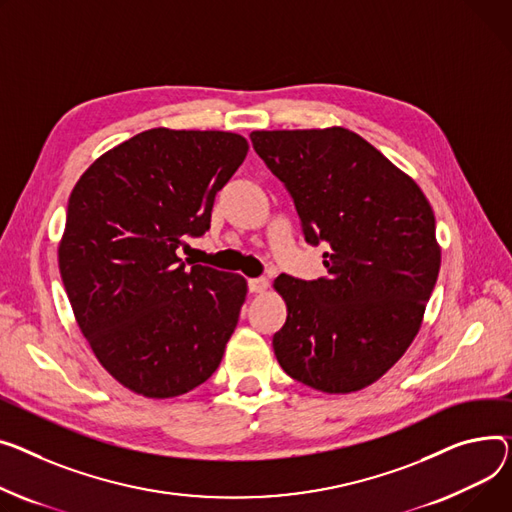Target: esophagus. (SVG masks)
Instances as JSON below:
<instances>
[{
	"label": "esophagus",
	"mask_w": 512,
	"mask_h": 512,
	"mask_svg": "<svg viewBox=\"0 0 512 512\" xmlns=\"http://www.w3.org/2000/svg\"><path fill=\"white\" fill-rule=\"evenodd\" d=\"M269 288V280L267 278H253V280H249V290L253 292V294H261V292H265Z\"/></svg>",
	"instance_id": "34e87169"
}]
</instances>
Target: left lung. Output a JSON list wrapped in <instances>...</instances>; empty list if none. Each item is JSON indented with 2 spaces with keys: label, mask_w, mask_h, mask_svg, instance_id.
<instances>
[{
  "label": "left lung",
  "mask_w": 512,
  "mask_h": 512,
  "mask_svg": "<svg viewBox=\"0 0 512 512\" xmlns=\"http://www.w3.org/2000/svg\"><path fill=\"white\" fill-rule=\"evenodd\" d=\"M251 142L288 187L306 243L329 247L327 278L274 280L288 311L271 342L280 366L331 395L377 383L412 346L438 278L426 195L346 127L257 129Z\"/></svg>",
  "instance_id": "8db88e82"
}]
</instances>
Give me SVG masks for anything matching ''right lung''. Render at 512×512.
I'll use <instances>...</instances> for the list:
<instances>
[{
    "instance_id": "obj_1",
    "label": "right lung",
    "mask_w": 512,
    "mask_h": 512,
    "mask_svg": "<svg viewBox=\"0 0 512 512\" xmlns=\"http://www.w3.org/2000/svg\"><path fill=\"white\" fill-rule=\"evenodd\" d=\"M247 152L232 131L154 127L98 156L72 189L59 274L96 360L133 393H189L224 356L247 280L187 269L177 249L210 228Z\"/></svg>"
}]
</instances>
